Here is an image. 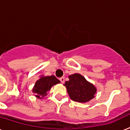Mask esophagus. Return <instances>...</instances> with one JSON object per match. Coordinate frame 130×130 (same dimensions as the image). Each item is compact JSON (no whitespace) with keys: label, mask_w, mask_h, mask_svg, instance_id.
I'll list each match as a JSON object with an SVG mask.
<instances>
[{"label":"esophagus","mask_w":130,"mask_h":130,"mask_svg":"<svg viewBox=\"0 0 130 130\" xmlns=\"http://www.w3.org/2000/svg\"><path fill=\"white\" fill-rule=\"evenodd\" d=\"M59 80L61 81V82L62 83H64V82H65V77H62L60 78Z\"/></svg>","instance_id":"1"}]
</instances>
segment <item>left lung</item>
Returning a JSON list of instances; mask_svg holds the SVG:
<instances>
[{
    "mask_svg": "<svg viewBox=\"0 0 130 130\" xmlns=\"http://www.w3.org/2000/svg\"><path fill=\"white\" fill-rule=\"evenodd\" d=\"M69 80L64 84L67 93L73 101L85 103L94 98L97 89L92 83H89L85 77L79 73L69 76Z\"/></svg>",
    "mask_w": 130,
    "mask_h": 130,
    "instance_id": "8db88e82",
    "label": "left lung"
}]
</instances>
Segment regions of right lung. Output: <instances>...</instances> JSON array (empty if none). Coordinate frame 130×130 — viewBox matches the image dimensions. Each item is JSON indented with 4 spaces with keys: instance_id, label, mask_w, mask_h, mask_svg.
<instances>
[{
    "instance_id": "1",
    "label": "right lung",
    "mask_w": 130,
    "mask_h": 130,
    "mask_svg": "<svg viewBox=\"0 0 130 130\" xmlns=\"http://www.w3.org/2000/svg\"><path fill=\"white\" fill-rule=\"evenodd\" d=\"M60 81L55 77L51 76H42L36 82L35 86L32 89V92L38 98H44L47 95V93L53 85L59 83Z\"/></svg>"
}]
</instances>
